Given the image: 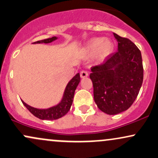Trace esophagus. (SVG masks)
Returning <instances> with one entry per match:
<instances>
[{
  "instance_id": "esophagus-1",
  "label": "esophagus",
  "mask_w": 158,
  "mask_h": 158,
  "mask_svg": "<svg viewBox=\"0 0 158 158\" xmlns=\"http://www.w3.org/2000/svg\"><path fill=\"white\" fill-rule=\"evenodd\" d=\"M89 74L86 71H82L81 72V78H85V77H88Z\"/></svg>"
}]
</instances>
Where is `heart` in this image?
Instances as JSON below:
<instances>
[{"label":"heart","instance_id":"b5f03b06","mask_svg":"<svg viewBox=\"0 0 158 158\" xmlns=\"http://www.w3.org/2000/svg\"><path fill=\"white\" fill-rule=\"evenodd\" d=\"M114 49V44L112 40L103 37H97L89 40L81 51L86 57H91L96 54V60L103 62L112 55Z\"/></svg>","mask_w":158,"mask_h":158}]
</instances>
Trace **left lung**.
Wrapping results in <instances>:
<instances>
[{"label":"left lung","mask_w":158,"mask_h":158,"mask_svg":"<svg viewBox=\"0 0 158 158\" xmlns=\"http://www.w3.org/2000/svg\"><path fill=\"white\" fill-rule=\"evenodd\" d=\"M118 52L103 64L91 69L94 100L98 109L110 115L127 110L132 105L143 79L141 52L129 39L113 33Z\"/></svg>","instance_id":"left-lung-1"}]
</instances>
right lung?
Returning <instances> with one entry per match:
<instances>
[{
    "instance_id": "obj_1",
    "label": "right lung",
    "mask_w": 158,
    "mask_h": 158,
    "mask_svg": "<svg viewBox=\"0 0 158 158\" xmlns=\"http://www.w3.org/2000/svg\"><path fill=\"white\" fill-rule=\"evenodd\" d=\"M58 39L57 37H52L51 38L45 39V40H38L33 44H50V43L55 41ZM80 81H81V77L80 74L77 73L69 81L65 88L64 92L63 94V97L61 98L60 101L56 105L49 107L47 109H38L28 105L23 101H22L23 104L27 107L28 110L33 115L39 118L40 120H57L62 118L65 114L69 111L71 106L73 102L74 94L77 86H78Z\"/></svg>"
}]
</instances>
